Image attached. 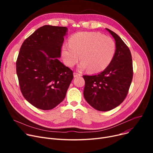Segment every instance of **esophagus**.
<instances>
[{"instance_id": "esophagus-1", "label": "esophagus", "mask_w": 153, "mask_h": 153, "mask_svg": "<svg viewBox=\"0 0 153 153\" xmlns=\"http://www.w3.org/2000/svg\"><path fill=\"white\" fill-rule=\"evenodd\" d=\"M73 75H74V77H78V76H81V74H79V73H77V72H74Z\"/></svg>"}]
</instances>
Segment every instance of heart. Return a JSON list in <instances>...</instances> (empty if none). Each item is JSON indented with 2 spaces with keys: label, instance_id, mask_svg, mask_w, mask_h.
Returning a JSON list of instances; mask_svg holds the SVG:
<instances>
[{
  "label": "heart",
  "instance_id": "1",
  "mask_svg": "<svg viewBox=\"0 0 153 153\" xmlns=\"http://www.w3.org/2000/svg\"><path fill=\"white\" fill-rule=\"evenodd\" d=\"M115 50V43L111 38L97 32L81 31L69 38V45H63L61 53L68 66H74L80 57V70L89 69L91 72H99L110 64Z\"/></svg>",
  "mask_w": 153,
  "mask_h": 153
}]
</instances>
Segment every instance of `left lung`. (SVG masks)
Returning <instances> with one entry per match:
<instances>
[{
    "instance_id": "8db88e82",
    "label": "left lung",
    "mask_w": 153,
    "mask_h": 153,
    "mask_svg": "<svg viewBox=\"0 0 153 153\" xmlns=\"http://www.w3.org/2000/svg\"><path fill=\"white\" fill-rule=\"evenodd\" d=\"M106 30L114 37L116 50L109 65L93 76H83L84 97L94 108L106 111L115 108L126 98L133 79L130 50L117 34Z\"/></svg>"
}]
</instances>
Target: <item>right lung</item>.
I'll use <instances>...</instances> for the list:
<instances>
[{"label": "right lung", "mask_w": 153, "mask_h": 153, "mask_svg": "<svg viewBox=\"0 0 153 153\" xmlns=\"http://www.w3.org/2000/svg\"><path fill=\"white\" fill-rule=\"evenodd\" d=\"M68 28L44 25L23 43L16 62L21 92L37 108L47 110L66 97L73 72L58 59Z\"/></svg>", "instance_id": "right-lung-1"}]
</instances>
